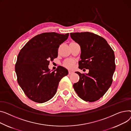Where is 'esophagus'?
Instances as JSON below:
<instances>
[{
	"label": "esophagus",
	"instance_id": "1",
	"mask_svg": "<svg viewBox=\"0 0 131 131\" xmlns=\"http://www.w3.org/2000/svg\"><path fill=\"white\" fill-rule=\"evenodd\" d=\"M73 73V72L72 71H69V74H71Z\"/></svg>",
	"mask_w": 131,
	"mask_h": 131
}]
</instances>
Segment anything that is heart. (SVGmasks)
<instances>
[{
	"instance_id": "heart-1",
	"label": "heart",
	"mask_w": 131,
	"mask_h": 131,
	"mask_svg": "<svg viewBox=\"0 0 131 131\" xmlns=\"http://www.w3.org/2000/svg\"><path fill=\"white\" fill-rule=\"evenodd\" d=\"M63 66L68 69H72L74 65V61L71 59L66 60L63 64Z\"/></svg>"
}]
</instances>
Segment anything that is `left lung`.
Instances as JSON below:
<instances>
[{
    "instance_id": "obj_1",
    "label": "left lung",
    "mask_w": 131,
    "mask_h": 131,
    "mask_svg": "<svg viewBox=\"0 0 131 131\" xmlns=\"http://www.w3.org/2000/svg\"><path fill=\"white\" fill-rule=\"evenodd\" d=\"M70 36L81 48L79 68L89 69L87 74L75 72L80 79L73 87L83 101L95 102L104 95L112 83L115 70L114 51L105 38L93 33H71Z\"/></svg>"
}]
</instances>
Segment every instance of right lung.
<instances>
[{"label": "right lung", "mask_w": 131, "mask_h": 131, "mask_svg": "<svg viewBox=\"0 0 131 131\" xmlns=\"http://www.w3.org/2000/svg\"><path fill=\"white\" fill-rule=\"evenodd\" d=\"M69 33H43L30 39L20 51L15 64L19 85L32 101L42 103L55 95L59 83L68 74L59 66L51 72L50 61L58 57L60 45L67 40Z\"/></svg>", "instance_id": "add662e5"}]
</instances>
